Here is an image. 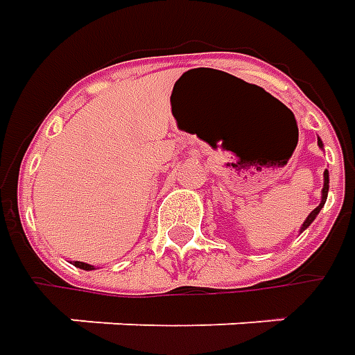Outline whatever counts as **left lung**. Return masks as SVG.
I'll list each match as a JSON object with an SVG mask.
<instances>
[{
  "label": "left lung",
  "mask_w": 355,
  "mask_h": 355,
  "mask_svg": "<svg viewBox=\"0 0 355 355\" xmlns=\"http://www.w3.org/2000/svg\"><path fill=\"white\" fill-rule=\"evenodd\" d=\"M318 144H320V146H322L320 140H318ZM328 184H330V178H328V170H326V171H324V187H322V201H320V205H318L316 209H312V213H310V215H308V217H306V221H304V223H302V227H300V231H304V229H306V227L310 225V223H312L314 219H316V215H318L322 207H324V203H326V198H328Z\"/></svg>",
  "instance_id": "8db88e82"
}]
</instances>
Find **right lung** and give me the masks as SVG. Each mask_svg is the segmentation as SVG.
<instances>
[{
  "label": "right lung",
  "instance_id": "obj_1",
  "mask_svg": "<svg viewBox=\"0 0 355 355\" xmlns=\"http://www.w3.org/2000/svg\"><path fill=\"white\" fill-rule=\"evenodd\" d=\"M75 266L83 268V270H92V266L87 265V263H80V261H75Z\"/></svg>",
  "mask_w": 355,
  "mask_h": 355
}]
</instances>
